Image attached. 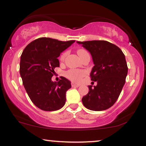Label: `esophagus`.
I'll return each instance as SVG.
<instances>
[{"mask_svg":"<svg viewBox=\"0 0 146 146\" xmlns=\"http://www.w3.org/2000/svg\"><path fill=\"white\" fill-rule=\"evenodd\" d=\"M71 85H72V87H79L80 86L79 84H75L74 82H72Z\"/></svg>","mask_w":146,"mask_h":146,"instance_id":"34e87169","label":"esophagus"}]
</instances>
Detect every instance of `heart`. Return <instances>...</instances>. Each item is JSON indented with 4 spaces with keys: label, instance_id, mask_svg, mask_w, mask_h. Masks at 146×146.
Masks as SVG:
<instances>
[{
    "label": "heart",
    "instance_id": "heart-1",
    "mask_svg": "<svg viewBox=\"0 0 146 146\" xmlns=\"http://www.w3.org/2000/svg\"><path fill=\"white\" fill-rule=\"evenodd\" d=\"M77 53L80 58H81L83 55L86 54L88 53V52L84 49H79L78 50ZM66 56V53L64 52L60 56V60L63 61L64 60ZM86 74V72L85 70H78V69H70L68 70L66 72L64 73L65 76L68 78L70 80L73 82H79L81 81L82 78Z\"/></svg>",
    "mask_w": 146,
    "mask_h": 146
}]
</instances>
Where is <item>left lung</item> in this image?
<instances>
[{"instance_id":"1","label":"left lung","mask_w":146,"mask_h":146,"mask_svg":"<svg viewBox=\"0 0 146 146\" xmlns=\"http://www.w3.org/2000/svg\"><path fill=\"white\" fill-rule=\"evenodd\" d=\"M90 52L94 66L91 80L97 85L88 86L89 91L82 99L86 108L102 111L114 104L120 94L127 74L125 55L119 47L105 40L80 42Z\"/></svg>"}]
</instances>
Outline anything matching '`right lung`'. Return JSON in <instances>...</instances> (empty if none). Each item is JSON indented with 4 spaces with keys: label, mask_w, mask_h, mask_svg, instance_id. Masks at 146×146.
<instances>
[{
    "label": "right lung",
    "mask_w": 146,
    "mask_h": 146,
    "mask_svg": "<svg viewBox=\"0 0 146 146\" xmlns=\"http://www.w3.org/2000/svg\"><path fill=\"white\" fill-rule=\"evenodd\" d=\"M75 40L60 41L42 37L28 44L22 53L20 74L30 99L44 111H56L66 103V93L71 82L64 77L52 81L54 69L60 66L59 57Z\"/></svg>",
    "instance_id": "obj_1"
}]
</instances>
